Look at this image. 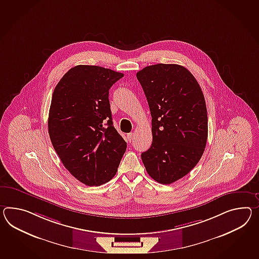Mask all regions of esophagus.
Masks as SVG:
<instances>
[{
  "label": "esophagus",
  "mask_w": 259,
  "mask_h": 259,
  "mask_svg": "<svg viewBox=\"0 0 259 259\" xmlns=\"http://www.w3.org/2000/svg\"><path fill=\"white\" fill-rule=\"evenodd\" d=\"M133 138V133H129V134H127V139H128V141L129 142H131V140H132Z\"/></svg>",
  "instance_id": "1"
}]
</instances>
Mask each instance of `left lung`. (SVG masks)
<instances>
[{"label":"left lung","instance_id":"left-lung-1","mask_svg":"<svg viewBox=\"0 0 259 259\" xmlns=\"http://www.w3.org/2000/svg\"><path fill=\"white\" fill-rule=\"evenodd\" d=\"M152 115V143L141 153L148 174L170 184L192 170L205 150L208 115L195 76L179 64L158 63L137 73Z\"/></svg>","mask_w":259,"mask_h":259}]
</instances>
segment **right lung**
<instances>
[{
    "instance_id": "add662e5",
    "label": "right lung",
    "mask_w": 259,
    "mask_h": 259,
    "mask_svg": "<svg viewBox=\"0 0 259 259\" xmlns=\"http://www.w3.org/2000/svg\"><path fill=\"white\" fill-rule=\"evenodd\" d=\"M123 76L96 65H76L54 89L49 114L51 143L80 183L99 186L113 178L127 144L113 126L109 89Z\"/></svg>"
}]
</instances>
